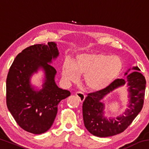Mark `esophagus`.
Wrapping results in <instances>:
<instances>
[{
  "mask_svg": "<svg viewBox=\"0 0 149 149\" xmlns=\"http://www.w3.org/2000/svg\"><path fill=\"white\" fill-rule=\"evenodd\" d=\"M75 95L79 98V99L80 100L81 102H83L84 101V100L85 99V95L84 94V93L81 92H77L75 93Z\"/></svg>",
  "mask_w": 149,
  "mask_h": 149,
  "instance_id": "obj_1",
  "label": "esophagus"
}]
</instances>
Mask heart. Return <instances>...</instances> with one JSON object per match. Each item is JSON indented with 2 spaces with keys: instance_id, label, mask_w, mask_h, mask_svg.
<instances>
[{
  "instance_id": "obj_1",
  "label": "heart",
  "mask_w": 149,
  "mask_h": 149,
  "mask_svg": "<svg viewBox=\"0 0 149 149\" xmlns=\"http://www.w3.org/2000/svg\"><path fill=\"white\" fill-rule=\"evenodd\" d=\"M122 63L119 58L105 54H78L74 62L65 60L62 67V77L66 83L76 82L84 75V82L91 91L107 88L120 75Z\"/></svg>"
}]
</instances>
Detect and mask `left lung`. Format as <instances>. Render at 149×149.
I'll use <instances>...</instances> for the list:
<instances>
[{
    "instance_id": "left-lung-1",
    "label": "left lung",
    "mask_w": 149,
    "mask_h": 149,
    "mask_svg": "<svg viewBox=\"0 0 149 149\" xmlns=\"http://www.w3.org/2000/svg\"><path fill=\"white\" fill-rule=\"evenodd\" d=\"M135 70L127 76V79H117L105 89L89 93L83 103V118L85 127L93 135L100 137L113 136L123 132L132 123L141 112L145 99L146 80L139 72L137 66L133 67ZM131 70L129 69L125 75ZM127 83L130 94L129 108L123 116L116 119L108 120L104 116V105L101 100L108 93L117 88Z\"/></svg>"
}]
</instances>
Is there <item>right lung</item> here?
Listing matches in <instances>:
<instances>
[{
	"instance_id": "add662e5",
	"label": "right lung",
	"mask_w": 149,
	"mask_h": 149,
	"mask_svg": "<svg viewBox=\"0 0 149 149\" xmlns=\"http://www.w3.org/2000/svg\"><path fill=\"white\" fill-rule=\"evenodd\" d=\"M56 44L34 45L17 55L6 78V105L20 127L33 134L46 132L53 123L58 104L70 95L69 91L57 86L56 71L50 64L58 56ZM44 70L43 89L35 91L30 77L37 70Z\"/></svg>"
}]
</instances>
